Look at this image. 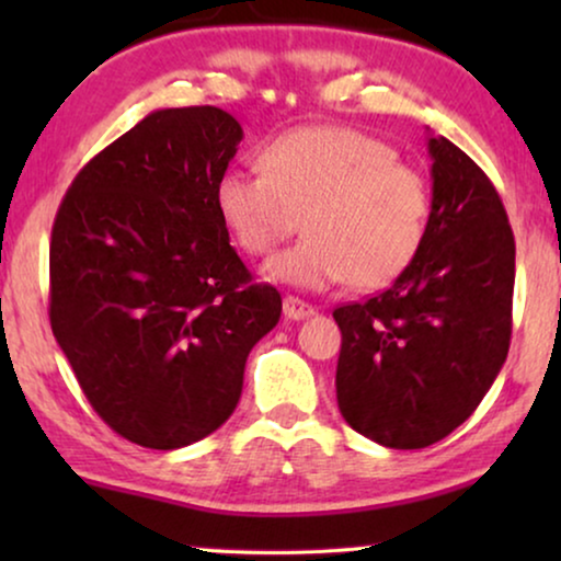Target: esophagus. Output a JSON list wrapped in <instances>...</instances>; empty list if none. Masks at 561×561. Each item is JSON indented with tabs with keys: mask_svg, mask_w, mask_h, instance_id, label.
<instances>
[{
	"mask_svg": "<svg viewBox=\"0 0 561 561\" xmlns=\"http://www.w3.org/2000/svg\"><path fill=\"white\" fill-rule=\"evenodd\" d=\"M283 313H286V319L290 321H301V319L313 317V306H309L296 296H286L283 298Z\"/></svg>",
	"mask_w": 561,
	"mask_h": 561,
	"instance_id": "34e87169",
	"label": "esophagus"
}]
</instances>
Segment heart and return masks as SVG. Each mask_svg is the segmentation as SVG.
Segmentation results:
<instances>
[{
    "label": "heart",
    "mask_w": 561,
    "mask_h": 561,
    "mask_svg": "<svg viewBox=\"0 0 561 561\" xmlns=\"http://www.w3.org/2000/svg\"><path fill=\"white\" fill-rule=\"evenodd\" d=\"M263 171L217 181L219 217L250 255H271L304 221V240L265 265L273 280L324 290L388 286L426 240L432 191L378 137L347 127H298L260 152Z\"/></svg>",
    "instance_id": "b5f03b06"
}]
</instances>
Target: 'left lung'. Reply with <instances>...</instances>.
<instances>
[{
    "label": "left lung",
    "mask_w": 561,
    "mask_h": 561,
    "mask_svg": "<svg viewBox=\"0 0 561 561\" xmlns=\"http://www.w3.org/2000/svg\"><path fill=\"white\" fill-rule=\"evenodd\" d=\"M432 219L416 260L382 294L334 309L336 403L390 449H421L465 424L508 355L516 242L480 165L428 137Z\"/></svg>",
    "instance_id": "8db88e82"
}]
</instances>
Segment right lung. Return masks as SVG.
Listing matches in <instances>:
<instances>
[{"instance_id":"1","label":"right lung","mask_w":561,"mask_h":561,"mask_svg":"<svg viewBox=\"0 0 561 561\" xmlns=\"http://www.w3.org/2000/svg\"><path fill=\"white\" fill-rule=\"evenodd\" d=\"M240 140L217 106L150 112L81 168L53 221V334L104 424L140 447L217 432L280 319L217 209Z\"/></svg>"}]
</instances>
